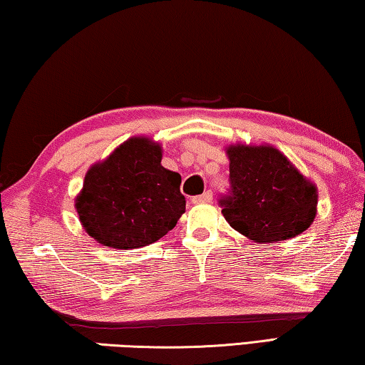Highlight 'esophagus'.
Segmentation results:
<instances>
[{
	"label": "esophagus",
	"mask_w": 365,
	"mask_h": 365,
	"mask_svg": "<svg viewBox=\"0 0 365 365\" xmlns=\"http://www.w3.org/2000/svg\"><path fill=\"white\" fill-rule=\"evenodd\" d=\"M213 200V192L212 190H207V192H203L202 195H195L192 197V202L194 203H208Z\"/></svg>",
	"instance_id": "obj_1"
}]
</instances>
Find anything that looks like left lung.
Segmentation results:
<instances>
[{"instance_id":"1","label":"left lung","mask_w":365,"mask_h":365,"mask_svg":"<svg viewBox=\"0 0 365 365\" xmlns=\"http://www.w3.org/2000/svg\"><path fill=\"white\" fill-rule=\"evenodd\" d=\"M227 155L229 189L218 202L231 227L258 244H271L311 226L316 187L285 155L269 145H232Z\"/></svg>"}]
</instances>
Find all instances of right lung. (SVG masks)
<instances>
[{
    "label": "right lung",
    "instance_id": "1",
    "mask_svg": "<svg viewBox=\"0 0 365 365\" xmlns=\"http://www.w3.org/2000/svg\"><path fill=\"white\" fill-rule=\"evenodd\" d=\"M160 162V145L133 138L86 173L76 212L93 239L126 250L153 244L176 226L186 210L181 176Z\"/></svg>",
    "mask_w": 365,
    "mask_h": 365
}]
</instances>
